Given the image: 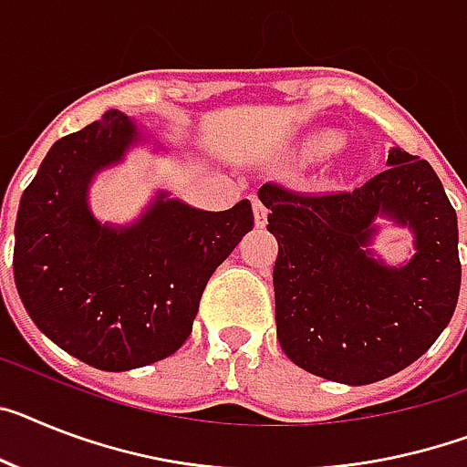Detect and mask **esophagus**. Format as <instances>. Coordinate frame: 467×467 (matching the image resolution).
<instances>
[{"label":"esophagus","mask_w":467,"mask_h":467,"mask_svg":"<svg viewBox=\"0 0 467 467\" xmlns=\"http://www.w3.org/2000/svg\"><path fill=\"white\" fill-rule=\"evenodd\" d=\"M252 203H254V215H256V225L264 227L265 223H268V209H265V203L261 202L256 194L252 197Z\"/></svg>","instance_id":"esophagus-1"}]
</instances>
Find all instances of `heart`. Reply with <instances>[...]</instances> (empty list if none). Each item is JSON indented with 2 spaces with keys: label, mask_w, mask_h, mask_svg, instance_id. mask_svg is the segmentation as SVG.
<instances>
[{
  "label": "heart",
  "mask_w": 467,
  "mask_h": 467,
  "mask_svg": "<svg viewBox=\"0 0 467 467\" xmlns=\"http://www.w3.org/2000/svg\"><path fill=\"white\" fill-rule=\"evenodd\" d=\"M342 147V137L337 132H320L308 142V156H327Z\"/></svg>",
  "instance_id": "1"
}]
</instances>
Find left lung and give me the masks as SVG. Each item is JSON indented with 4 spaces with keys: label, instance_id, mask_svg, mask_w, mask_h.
I'll return each instance as SVG.
<instances>
[{
    "label": "left lung",
    "instance_id": "8db88e82",
    "mask_svg": "<svg viewBox=\"0 0 467 467\" xmlns=\"http://www.w3.org/2000/svg\"><path fill=\"white\" fill-rule=\"evenodd\" d=\"M277 261L275 323L292 363L344 385L399 373L437 342L458 304L456 211L425 159L391 149L389 168L344 192L265 182ZM379 213L409 222L419 254L397 271L367 252Z\"/></svg>",
    "mask_w": 467,
    "mask_h": 467
}]
</instances>
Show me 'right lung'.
Segmentation results:
<instances>
[{
	"label": "right lung",
	"mask_w": 467,
	"mask_h": 467,
	"mask_svg": "<svg viewBox=\"0 0 467 467\" xmlns=\"http://www.w3.org/2000/svg\"><path fill=\"white\" fill-rule=\"evenodd\" d=\"M132 140L135 125L120 111L61 137L16 218L14 280L27 316L57 347L109 373L185 344L206 282L254 227L246 199L211 213L163 197L128 230L99 225L88 182Z\"/></svg>",
	"instance_id": "right-lung-1"
}]
</instances>
